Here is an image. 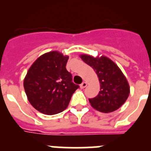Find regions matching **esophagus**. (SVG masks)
<instances>
[{"label": "esophagus", "mask_w": 151, "mask_h": 151, "mask_svg": "<svg viewBox=\"0 0 151 151\" xmlns=\"http://www.w3.org/2000/svg\"><path fill=\"white\" fill-rule=\"evenodd\" d=\"M86 86H87V83H86V82H83L82 84H81V85H80V88H82V89L85 88L86 87Z\"/></svg>", "instance_id": "esophagus-1"}]
</instances>
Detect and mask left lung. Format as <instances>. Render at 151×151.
Here are the masks:
<instances>
[{
  "mask_svg": "<svg viewBox=\"0 0 151 151\" xmlns=\"http://www.w3.org/2000/svg\"><path fill=\"white\" fill-rule=\"evenodd\" d=\"M82 60L91 66L101 84V91L94 98L89 99L91 105L102 113H111L120 107L129 95L127 79L116 64L106 57H94L87 54L80 56Z\"/></svg>",
  "mask_w": 151,
  "mask_h": 151,
  "instance_id": "left-lung-1",
  "label": "left lung"
}]
</instances>
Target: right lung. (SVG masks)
Wrapping results in <instances>:
<instances>
[{
    "label": "right lung",
    "mask_w": 151,
    "mask_h": 151,
    "mask_svg": "<svg viewBox=\"0 0 151 151\" xmlns=\"http://www.w3.org/2000/svg\"><path fill=\"white\" fill-rule=\"evenodd\" d=\"M69 57L50 51L38 57L29 68L24 88L30 104L38 111L54 115L63 111L79 88L66 69Z\"/></svg>",
    "instance_id": "add662e5"
}]
</instances>
